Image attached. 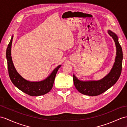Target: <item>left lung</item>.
<instances>
[{
  "label": "left lung",
  "mask_w": 127,
  "mask_h": 127,
  "mask_svg": "<svg viewBox=\"0 0 127 127\" xmlns=\"http://www.w3.org/2000/svg\"><path fill=\"white\" fill-rule=\"evenodd\" d=\"M108 33L112 37L116 47V56L115 63L110 72L107 75L98 81H81L73 74L74 86L81 94L89 96H97L103 93L117 82L121 74L122 67V49L116 34L110 30Z\"/></svg>",
  "instance_id": "8db88e82"
}]
</instances>
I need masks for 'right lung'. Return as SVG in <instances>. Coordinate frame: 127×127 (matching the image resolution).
<instances>
[{
  "mask_svg": "<svg viewBox=\"0 0 127 127\" xmlns=\"http://www.w3.org/2000/svg\"><path fill=\"white\" fill-rule=\"evenodd\" d=\"M13 38V36H12L11 39L8 45L6 53L9 76L12 82L13 83L15 87L20 89L21 91L30 96H36L43 95L47 94L52 89L57 73L61 65L57 66L50 75L42 81L34 82L26 80L17 72L12 61L11 46Z\"/></svg>",
  "mask_w": 127,
  "mask_h": 127,
  "instance_id": "right-lung-1",
  "label": "right lung"
}]
</instances>
